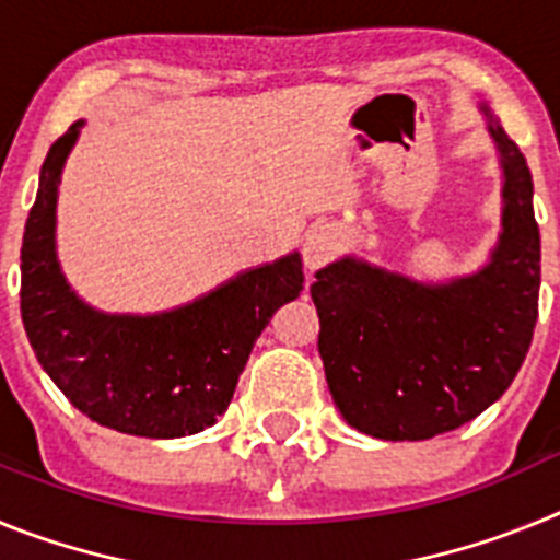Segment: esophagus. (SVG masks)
Returning <instances> with one entry per match:
<instances>
[{
	"instance_id": "obj_1",
	"label": "esophagus",
	"mask_w": 560,
	"mask_h": 560,
	"mask_svg": "<svg viewBox=\"0 0 560 560\" xmlns=\"http://www.w3.org/2000/svg\"><path fill=\"white\" fill-rule=\"evenodd\" d=\"M339 230L336 226H314L305 237V249H303V260L308 269H323L328 264L330 257L336 255L339 249Z\"/></svg>"
}]
</instances>
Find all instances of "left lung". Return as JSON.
Here are the masks:
<instances>
[{
    "label": "left lung",
    "instance_id": "left-lung-1",
    "mask_svg": "<svg viewBox=\"0 0 560 560\" xmlns=\"http://www.w3.org/2000/svg\"><path fill=\"white\" fill-rule=\"evenodd\" d=\"M488 120L504 162V219L479 275L418 285L350 257L316 271L325 378L359 432L429 440L459 429L502 398L530 350L541 285L533 176L516 142Z\"/></svg>",
    "mask_w": 560,
    "mask_h": 560
}]
</instances>
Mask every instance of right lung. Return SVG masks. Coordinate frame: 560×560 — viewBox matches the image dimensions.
I'll list each match as a JSON object with an SVG mask.
<instances>
[{
    "instance_id": "1",
    "label": "right lung",
    "mask_w": 560,
    "mask_h": 560,
    "mask_svg": "<svg viewBox=\"0 0 560 560\" xmlns=\"http://www.w3.org/2000/svg\"><path fill=\"white\" fill-rule=\"evenodd\" d=\"M69 128L42 165L36 205L22 241V319L56 387L101 427L137 438H185L212 427L230 407L269 319L300 296V255L235 277L171 314L106 316L83 305L56 260V192Z\"/></svg>"
}]
</instances>
